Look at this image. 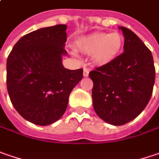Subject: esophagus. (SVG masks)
Wrapping results in <instances>:
<instances>
[{"label": "esophagus", "mask_w": 159, "mask_h": 159, "mask_svg": "<svg viewBox=\"0 0 159 159\" xmlns=\"http://www.w3.org/2000/svg\"><path fill=\"white\" fill-rule=\"evenodd\" d=\"M88 75H89V69L84 68V76H88Z\"/></svg>", "instance_id": "obj_1"}]
</instances>
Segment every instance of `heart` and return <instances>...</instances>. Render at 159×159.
<instances>
[{
	"label": "heart",
	"mask_w": 159,
	"mask_h": 159,
	"mask_svg": "<svg viewBox=\"0 0 159 159\" xmlns=\"http://www.w3.org/2000/svg\"><path fill=\"white\" fill-rule=\"evenodd\" d=\"M124 46L123 35L114 32L93 33L81 38L77 49L86 54H93V61L98 65H106L117 58Z\"/></svg>",
	"instance_id": "obj_1"
}]
</instances>
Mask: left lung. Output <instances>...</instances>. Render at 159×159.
Returning <instances> with one entry per match:
<instances>
[{
    "label": "left lung",
    "instance_id": "obj_1",
    "mask_svg": "<svg viewBox=\"0 0 159 159\" xmlns=\"http://www.w3.org/2000/svg\"><path fill=\"white\" fill-rule=\"evenodd\" d=\"M119 28L125 36L124 52L89 73L94 110L114 125H125L142 113L151 98L156 75L148 47L130 29Z\"/></svg>",
    "mask_w": 159,
    "mask_h": 159
}]
</instances>
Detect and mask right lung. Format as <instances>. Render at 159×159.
I'll return each mask as SVG.
<instances>
[{
  "label": "right lung",
  "mask_w": 159,
  "mask_h": 159,
  "mask_svg": "<svg viewBox=\"0 0 159 159\" xmlns=\"http://www.w3.org/2000/svg\"><path fill=\"white\" fill-rule=\"evenodd\" d=\"M66 25L31 32L18 40L7 59V89L11 103L25 120L48 125L66 111L68 97L83 69L65 68Z\"/></svg>",
  "instance_id": "1"
}]
</instances>
